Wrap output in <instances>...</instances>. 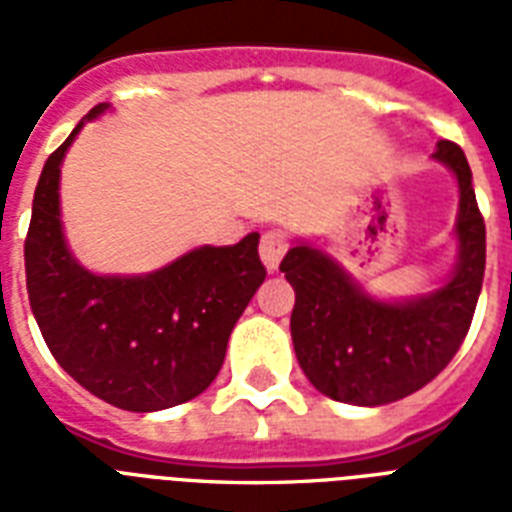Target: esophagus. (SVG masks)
<instances>
[{
    "instance_id": "1",
    "label": "esophagus",
    "mask_w": 512,
    "mask_h": 512,
    "mask_svg": "<svg viewBox=\"0 0 512 512\" xmlns=\"http://www.w3.org/2000/svg\"><path fill=\"white\" fill-rule=\"evenodd\" d=\"M289 249L287 236L281 231H268L263 233V241H260V260L268 271H276L281 263V257Z\"/></svg>"
}]
</instances>
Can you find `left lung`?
<instances>
[{
  "label": "left lung",
  "mask_w": 512,
  "mask_h": 512,
  "mask_svg": "<svg viewBox=\"0 0 512 512\" xmlns=\"http://www.w3.org/2000/svg\"><path fill=\"white\" fill-rule=\"evenodd\" d=\"M433 159L460 185L454 233L460 255L452 279L406 300L366 295L327 252L297 241L279 271L295 289L292 342L313 388L353 406H382L425 388L460 350L476 313L486 268V225L478 212L470 164L452 140Z\"/></svg>",
  "instance_id": "left-lung-1"
}]
</instances>
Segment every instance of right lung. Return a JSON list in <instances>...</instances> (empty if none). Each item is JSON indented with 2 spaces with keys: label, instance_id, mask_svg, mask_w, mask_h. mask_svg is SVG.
<instances>
[{
  "label": "right lung",
  "instance_id": "obj_1",
  "mask_svg": "<svg viewBox=\"0 0 512 512\" xmlns=\"http://www.w3.org/2000/svg\"><path fill=\"white\" fill-rule=\"evenodd\" d=\"M44 162L26 236V289L47 348L92 396L159 412L209 388L228 337L265 281L260 233L199 247L146 276H98L76 263L60 223V164L84 122Z\"/></svg>",
  "mask_w": 512,
  "mask_h": 512
}]
</instances>
